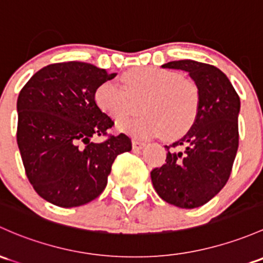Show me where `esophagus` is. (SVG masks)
<instances>
[{"label": "esophagus", "instance_id": "esophagus-1", "mask_svg": "<svg viewBox=\"0 0 263 263\" xmlns=\"http://www.w3.org/2000/svg\"><path fill=\"white\" fill-rule=\"evenodd\" d=\"M145 146H146V143L142 142V141H139V140L132 141V147H134V150H142Z\"/></svg>", "mask_w": 263, "mask_h": 263}]
</instances>
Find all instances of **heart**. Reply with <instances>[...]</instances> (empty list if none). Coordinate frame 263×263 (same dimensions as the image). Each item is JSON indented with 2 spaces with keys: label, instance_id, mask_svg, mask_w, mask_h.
I'll list each match as a JSON object with an SVG mask.
<instances>
[{
  "label": "heart",
  "instance_id": "heart-1",
  "mask_svg": "<svg viewBox=\"0 0 263 263\" xmlns=\"http://www.w3.org/2000/svg\"><path fill=\"white\" fill-rule=\"evenodd\" d=\"M121 84L104 82L97 87L98 108L115 122H123L137 112L142 115L121 124L126 134L139 139L164 136L178 139L186 134L198 117L199 88L179 73L159 66H137L121 74Z\"/></svg>",
  "mask_w": 263,
  "mask_h": 263
}]
</instances>
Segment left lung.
Instances as JSON below:
<instances>
[{
	"label": "left lung",
	"instance_id": "obj_1",
	"mask_svg": "<svg viewBox=\"0 0 263 263\" xmlns=\"http://www.w3.org/2000/svg\"><path fill=\"white\" fill-rule=\"evenodd\" d=\"M162 68L187 71L199 88L200 106L187 134L165 146L166 162L151 171V180L166 203L198 208L214 198L231 175L238 150L241 101L226 74L214 65L178 60Z\"/></svg>",
	"mask_w": 263,
	"mask_h": 263
}]
</instances>
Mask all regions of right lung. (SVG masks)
I'll use <instances>...</instances> for the list:
<instances>
[{
	"label": "right lung",
	"mask_w": 263,
	"mask_h": 263,
	"mask_svg": "<svg viewBox=\"0 0 263 263\" xmlns=\"http://www.w3.org/2000/svg\"><path fill=\"white\" fill-rule=\"evenodd\" d=\"M116 76L88 63H57L35 73L18 95L17 145L25 173L35 192L54 205L95 200L116 157L131 151L124 134L92 142L115 124L98 108L95 92Z\"/></svg>",
	"instance_id": "1"
}]
</instances>
